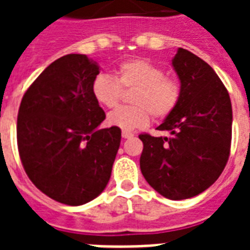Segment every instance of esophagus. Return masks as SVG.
I'll return each mask as SVG.
<instances>
[{
    "label": "esophagus",
    "mask_w": 250,
    "mask_h": 250,
    "mask_svg": "<svg viewBox=\"0 0 250 250\" xmlns=\"http://www.w3.org/2000/svg\"><path fill=\"white\" fill-rule=\"evenodd\" d=\"M122 136L125 137V139H131V137H133V133L128 132V131H123V132H122Z\"/></svg>",
    "instance_id": "obj_1"
}]
</instances>
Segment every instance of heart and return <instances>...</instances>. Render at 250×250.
<instances>
[{"mask_svg": "<svg viewBox=\"0 0 250 250\" xmlns=\"http://www.w3.org/2000/svg\"><path fill=\"white\" fill-rule=\"evenodd\" d=\"M122 89H133L131 106H122L107 115V125L123 131H133L148 125L150 117L165 119L175 110L180 100V84L164 68L145 60H128L115 70V78L98 74L92 80V96L104 107H114L121 100Z\"/></svg>", "mask_w": 250, "mask_h": 250, "instance_id": "b5f03b06", "label": "heart"}]
</instances>
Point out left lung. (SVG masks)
I'll return each instance as SVG.
<instances>
[{
  "instance_id": "8db88e82",
  "label": "left lung",
  "mask_w": 250,
  "mask_h": 250,
  "mask_svg": "<svg viewBox=\"0 0 250 250\" xmlns=\"http://www.w3.org/2000/svg\"><path fill=\"white\" fill-rule=\"evenodd\" d=\"M172 66L180 80V100L157 127L168 137L139 135L144 144L140 168L164 197L186 200L215 183L229 161L232 106L225 84L193 53L179 48Z\"/></svg>"
}]
</instances>
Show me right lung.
<instances>
[{"label": "right lung", "mask_w": 250, "mask_h": 250, "mask_svg": "<svg viewBox=\"0 0 250 250\" xmlns=\"http://www.w3.org/2000/svg\"><path fill=\"white\" fill-rule=\"evenodd\" d=\"M98 74V64L84 54L61 57L19 106L17 140L25 174L64 205H83L105 189L121 145V128H98L106 118L90 92Z\"/></svg>", "instance_id": "obj_1"}]
</instances>
